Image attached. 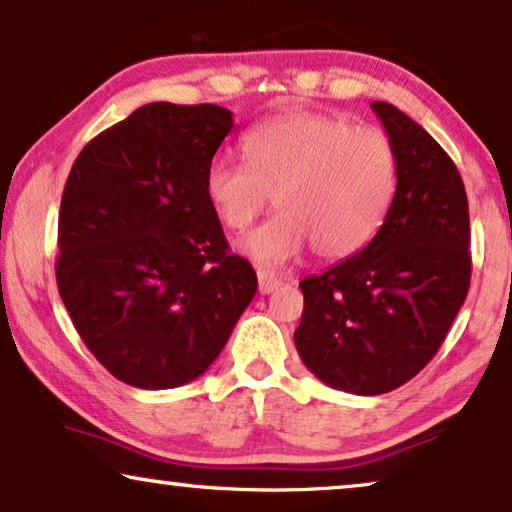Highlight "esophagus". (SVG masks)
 I'll return each instance as SVG.
<instances>
[{
  "instance_id": "34e87169",
  "label": "esophagus",
  "mask_w": 512,
  "mask_h": 512,
  "mask_svg": "<svg viewBox=\"0 0 512 512\" xmlns=\"http://www.w3.org/2000/svg\"><path fill=\"white\" fill-rule=\"evenodd\" d=\"M256 277H258V291H261V293H272L279 284H282V279H279L275 272L263 270V268L256 272Z\"/></svg>"
}]
</instances>
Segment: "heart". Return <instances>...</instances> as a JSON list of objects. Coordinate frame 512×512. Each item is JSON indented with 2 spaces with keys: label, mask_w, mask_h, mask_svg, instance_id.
<instances>
[{
  "label": "heart",
  "mask_w": 512,
  "mask_h": 512,
  "mask_svg": "<svg viewBox=\"0 0 512 512\" xmlns=\"http://www.w3.org/2000/svg\"><path fill=\"white\" fill-rule=\"evenodd\" d=\"M244 158H216L205 193L230 230L249 228L277 200L275 219L256 228L242 251L258 263L298 258L312 244L324 261L368 247L387 221L398 158L382 130L342 116L286 111L244 137Z\"/></svg>",
  "instance_id": "1"
}]
</instances>
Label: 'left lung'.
I'll return each instance as SVG.
<instances>
[{
    "label": "left lung",
    "mask_w": 512,
    "mask_h": 512,
    "mask_svg": "<svg viewBox=\"0 0 512 512\" xmlns=\"http://www.w3.org/2000/svg\"><path fill=\"white\" fill-rule=\"evenodd\" d=\"M398 158L387 221L366 249L300 282L293 333L328 387L377 396L412 380L443 345L471 286V223L461 174L422 125L373 102Z\"/></svg>",
    "instance_id": "obj_1"
}]
</instances>
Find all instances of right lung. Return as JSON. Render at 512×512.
<instances>
[{"label":"right lung","instance_id":"right-lung-1","mask_svg":"<svg viewBox=\"0 0 512 512\" xmlns=\"http://www.w3.org/2000/svg\"><path fill=\"white\" fill-rule=\"evenodd\" d=\"M230 128L219 104H144L83 146L67 177L60 298L95 359L130 387L200 377L258 289L205 193Z\"/></svg>","mask_w":512,"mask_h":512}]
</instances>
